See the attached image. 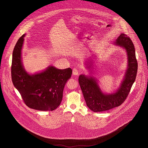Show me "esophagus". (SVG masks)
<instances>
[{
	"label": "esophagus",
	"mask_w": 148,
	"mask_h": 148,
	"mask_svg": "<svg viewBox=\"0 0 148 148\" xmlns=\"http://www.w3.org/2000/svg\"><path fill=\"white\" fill-rule=\"evenodd\" d=\"M79 74V71L77 68H74L73 69V74L74 75H78Z\"/></svg>",
	"instance_id": "1"
}]
</instances>
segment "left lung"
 <instances>
[{
    "mask_svg": "<svg viewBox=\"0 0 148 148\" xmlns=\"http://www.w3.org/2000/svg\"><path fill=\"white\" fill-rule=\"evenodd\" d=\"M115 44L127 50L128 57V68L117 92L109 95L104 94L92 77H86L84 75H80L79 77V84L86 106L94 112L108 110L122 104L127 97L136 79L138 62L133 42L126 34H120L115 41Z\"/></svg>",
    "mask_w": 148,
    "mask_h": 148,
    "instance_id": "left-lung-1",
    "label": "left lung"
}]
</instances>
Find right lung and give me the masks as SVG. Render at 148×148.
<instances>
[{"label": "right lung", "instance_id": "1", "mask_svg": "<svg viewBox=\"0 0 148 148\" xmlns=\"http://www.w3.org/2000/svg\"><path fill=\"white\" fill-rule=\"evenodd\" d=\"M25 34L15 45L11 67L12 79L14 86L29 108L41 110L53 111L59 106L63 98L64 88L71 77L72 69H58L51 66L47 70L29 75L23 68L21 50Z\"/></svg>", "mask_w": 148, "mask_h": 148}]
</instances>
